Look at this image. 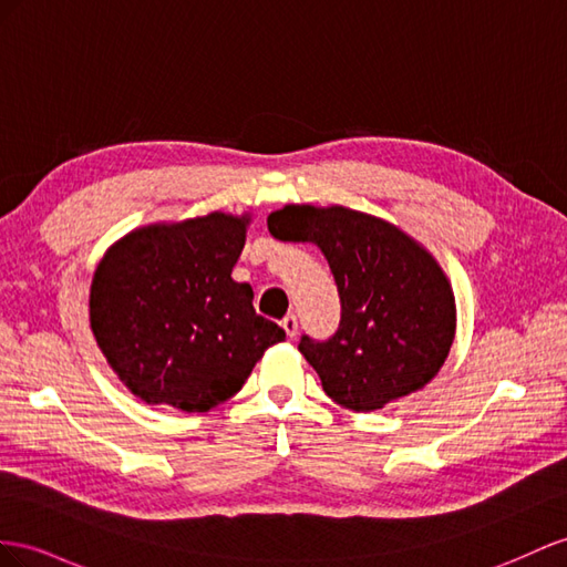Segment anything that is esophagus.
Here are the masks:
<instances>
[{"label": "esophagus", "mask_w": 567, "mask_h": 567, "mask_svg": "<svg viewBox=\"0 0 567 567\" xmlns=\"http://www.w3.org/2000/svg\"><path fill=\"white\" fill-rule=\"evenodd\" d=\"M280 323H282V328H285V332H287L289 338L297 336V316L295 313H287Z\"/></svg>", "instance_id": "esophagus-1"}]
</instances>
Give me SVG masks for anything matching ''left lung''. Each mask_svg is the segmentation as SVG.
<instances>
[{
    "label": "left lung",
    "instance_id": "left-lung-1",
    "mask_svg": "<svg viewBox=\"0 0 567 567\" xmlns=\"http://www.w3.org/2000/svg\"><path fill=\"white\" fill-rule=\"evenodd\" d=\"M268 229L278 239L318 244L338 282V332L299 342L328 398L373 412L439 375L457 309L453 285L426 246L383 217L344 206H285L268 215Z\"/></svg>",
    "mask_w": 567,
    "mask_h": 567
}]
</instances>
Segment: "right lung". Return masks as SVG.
I'll use <instances>...</instances> for the list:
<instances>
[{"label":"right lung","instance_id":"1","mask_svg":"<svg viewBox=\"0 0 567 567\" xmlns=\"http://www.w3.org/2000/svg\"><path fill=\"white\" fill-rule=\"evenodd\" d=\"M251 215L213 210L114 241L89 297L91 330L117 379L145 404L208 412L239 393L285 330L231 280Z\"/></svg>","mask_w":567,"mask_h":567}]
</instances>
